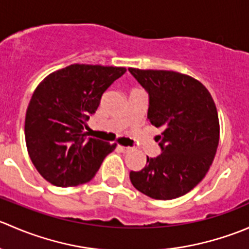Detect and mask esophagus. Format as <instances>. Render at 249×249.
I'll list each match as a JSON object with an SVG mask.
<instances>
[{
	"mask_svg": "<svg viewBox=\"0 0 249 249\" xmlns=\"http://www.w3.org/2000/svg\"><path fill=\"white\" fill-rule=\"evenodd\" d=\"M118 148H119V149L122 150V152H127V150L131 149V148H130V147H126V145H122V144H118Z\"/></svg>",
	"mask_w": 249,
	"mask_h": 249,
	"instance_id": "obj_1",
	"label": "esophagus"
}]
</instances>
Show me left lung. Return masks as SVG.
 Wrapping results in <instances>:
<instances>
[{
  "label": "left lung",
  "mask_w": 249,
  "mask_h": 249,
  "mask_svg": "<svg viewBox=\"0 0 249 249\" xmlns=\"http://www.w3.org/2000/svg\"><path fill=\"white\" fill-rule=\"evenodd\" d=\"M149 95L147 118L155 127L161 154L147 157L141 171L130 172L132 185L147 196L172 200L196 187L214 159L219 120L214 101L202 83L164 70L129 69Z\"/></svg>",
  "instance_id": "left-lung-1"
}]
</instances>
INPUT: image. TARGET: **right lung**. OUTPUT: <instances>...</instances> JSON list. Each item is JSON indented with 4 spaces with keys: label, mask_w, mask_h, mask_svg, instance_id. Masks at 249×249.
<instances>
[{
    "label": "right lung",
    "mask_w": 249,
    "mask_h": 249,
    "mask_svg": "<svg viewBox=\"0 0 249 249\" xmlns=\"http://www.w3.org/2000/svg\"><path fill=\"white\" fill-rule=\"evenodd\" d=\"M125 67L73 64L47 76L32 94L25 117L30 159L56 187H74L94 178L115 143L84 131L102 94Z\"/></svg>",
    "instance_id": "add662e5"
}]
</instances>
